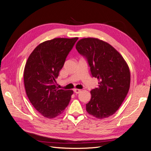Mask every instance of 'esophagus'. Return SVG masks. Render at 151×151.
Instances as JSON below:
<instances>
[{
	"mask_svg": "<svg viewBox=\"0 0 151 151\" xmlns=\"http://www.w3.org/2000/svg\"><path fill=\"white\" fill-rule=\"evenodd\" d=\"M74 93H76V94H79L81 91V89H74Z\"/></svg>",
	"mask_w": 151,
	"mask_h": 151,
	"instance_id": "34e87169",
	"label": "esophagus"
}]
</instances>
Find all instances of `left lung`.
Wrapping results in <instances>:
<instances>
[{"mask_svg":"<svg viewBox=\"0 0 151 151\" xmlns=\"http://www.w3.org/2000/svg\"><path fill=\"white\" fill-rule=\"evenodd\" d=\"M78 52L88 60L91 74L99 80L91 91L86 111L98 119L113 115L124 101L130 84L129 67L111 45L95 38H84L76 43Z\"/></svg>","mask_w":151,"mask_h":151,"instance_id":"obj_1","label":"left lung"}]
</instances>
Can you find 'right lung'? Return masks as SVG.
<instances>
[{"label": "right lung", "mask_w": 151, "mask_h": 151, "mask_svg": "<svg viewBox=\"0 0 151 151\" xmlns=\"http://www.w3.org/2000/svg\"><path fill=\"white\" fill-rule=\"evenodd\" d=\"M77 40L57 38L45 41L35 48L27 60L24 70L27 96L45 117L60 115L70 102L73 91L59 89L55 79Z\"/></svg>", "instance_id": "right-lung-1"}]
</instances>
